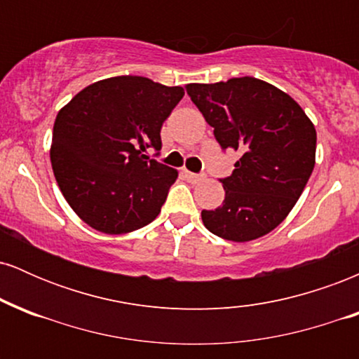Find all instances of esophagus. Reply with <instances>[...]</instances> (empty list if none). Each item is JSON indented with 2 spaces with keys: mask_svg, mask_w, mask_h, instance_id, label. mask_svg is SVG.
Here are the masks:
<instances>
[{
  "mask_svg": "<svg viewBox=\"0 0 359 359\" xmlns=\"http://www.w3.org/2000/svg\"><path fill=\"white\" fill-rule=\"evenodd\" d=\"M184 175H185V179L189 180V182H194V184L203 182V180L205 179L204 174H192V172H189V170H184Z\"/></svg>",
  "mask_w": 359,
  "mask_h": 359,
  "instance_id": "obj_1",
  "label": "esophagus"
}]
</instances>
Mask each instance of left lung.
Here are the masks:
<instances>
[{
  "label": "left lung",
  "mask_w": 359,
  "mask_h": 359,
  "mask_svg": "<svg viewBox=\"0 0 359 359\" xmlns=\"http://www.w3.org/2000/svg\"><path fill=\"white\" fill-rule=\"evenodd\" d=\"M187 94L222 150L240 160L219 179L224 201L203 211L205 228L245 243L270 233L287 217L316 163V128L288 94L255 77L189 84Z\"/></svg>",
  "instance_id": "obj_1"
}]
</instances>
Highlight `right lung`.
<instances>
[{"mask_svg":"<svg viewBox=\"0 0 359 359\" xmlns=\"http://www.w3.org/2000/svg\"><path fill=\"white\" fill-rule=\"evenodd\" d=\"M184 89L142 76H118L82 89L53 123V175L90 228L123 234L158 216L177 170L145 155L162 148L163 121Z\"/></svg>","mask_w":359,"mask_h":359,"instance_id":"right-lung-1","label":"right lung"}]
</instances>
